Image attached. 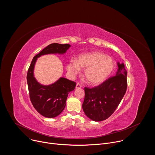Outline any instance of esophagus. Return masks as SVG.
Returning a JSON list of instances; mask_svg holds the SVG:
<instances>
[{
  "instance_id": "1",
  "label": "esophagus",
  "mask_w": 155,
  "mask_h": 155,
  "mask_svg": "<svg viewBox=\"0 0 155 155\" xmlns=\"http://www.w3.org/2000/svg\"><path fill=\"white\" fill-rule=\"evenodd\" d=\"M82 87V85L80 84V83H77V84H76V89H79V88H81Z\"/></svg>"
}]
</instances>
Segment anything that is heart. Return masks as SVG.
<instances>
[{
    "instance_id": "heart-1",
    "label": "heart",
    "mask_w": 155,
    "mask_h": 155,
    "mask_svg": "<svg viewBox=\"0 0 155 155\" xmlns=\"http://www.w3.org/2000/svg\"><path fill=\"white\" fill-rule=\"evenodd\" d=\"M115 67V61L111 57L100 51H93L80 55L77 60H71L67 70L69 75L74 77L84 71L87 82L92 86L104 83L112 74Z\"/></svg>"
}]
</instances>
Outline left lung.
Here are the masks:
<instances>
[{
    "label": "left lung",
    "mask_w": 155,
    "mask_h": 155,
    "mask_svg": "<svg viewBox=\"0 0 155 155\" xmlns=\"http://www.w3.org/2000/svg\"><path fill=\"white\" fill-rule=\"evenodd\" d=\"M115 76L91 88L84 87L82 105L85 115L94 121H101L111 116L120 104L127 89V71L123 62H117Z\"/></svg>",
    "instance_id": "left-lung-1"
}]
</instances>
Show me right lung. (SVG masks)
I'll use <instances>...</instances> for the list:
<instances>
[{
    "label": "right lung",
    "mask_w": 155,
    "mask_h": 155,
    "mask_svg": "<svg viewBox=\"0 0 155 155\" xmlns=\"http://www.w3.org/2000/svg\"><path fill=\"white\" fill-rule=\"evenodd\" d=\"M71 46L69 44L51 43L35 56L27 75V81L31 101L37 111L46 118H54L63 111L68 94L74 90L76 83L60 77L54 83L44 85L34 77V68L37 59L50 54L63 55Z\"/></svg>",
    "instance_id": "obj_1"
}]
</instances>
